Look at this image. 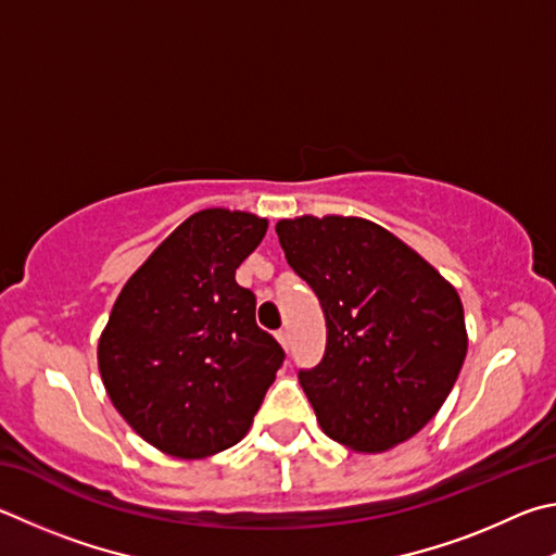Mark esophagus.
I'll list each match as a JSON object with an SVG mask.
<instances>
[{
	"label": "esophagus",
	"mask_w": 556,
	"mask_h": 556,
	"mask_svg": "<svg viewBox=\"0 0 556 556\" xmlns=\"http://www.w3.org/2000/svg\"><path fill=\"white\" fill-rule=\"evenodd\" d=\"M276 339L280 342V346H283V349H290V334L286 332V329H278V332H276Z\"/></svg>",
	"instance_id": "34e87169"
}]
</instances>
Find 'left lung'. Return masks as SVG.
Instances as JSON below:
<instances>
[{"label":"left lung","mask_w":556,"mask_h":556,"mask_svg":"<svg viewBox=\"0 0 556 556\" xmlns=\"http://www.w3.org/2000/svg\"><path fill=\"white\" fill-rule=\"evenodd\" d=\"M276 231L325 309L323 362L298 376L323 432L366 454L410 440L464 366L469 337L456 288L364 217L303 214Z\"/></svg>","instance_id":"1"}]
</instances>
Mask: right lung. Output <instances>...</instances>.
Returning <instances> with one entry per match:
<instances>
[{
  "mask_svg": "<svg viewBox=\"0 0 556 556\" xmlns=\"http://www.w3.org/2000/svg\"><path fill=\"white\" fill-rule=\"evenodd\" d=\"M268 219L190 214L126 280L97 346L112 405L155 450L207 459L247 437L283 349L256 325L237 268Z\"/></svg>",
  "mask_w": 556,
  "mask_h": 556,
  "instance_id": "obj_1",
  "label": "right lung"
}]
</instances>
